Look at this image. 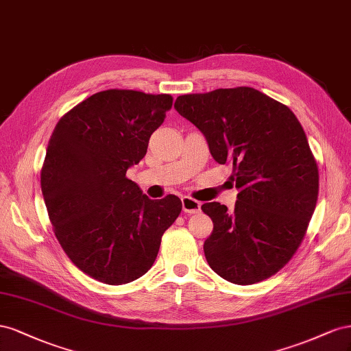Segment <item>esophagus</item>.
<instances>
[{
	"label": "esophagus",
	"instance_id": "34e87169",
	"mask_svg": "<svg viewBox=\"0 0 351 351\" xmlns=\"http://www.w3.org/2000/svg\"><path fill=\"white\" fill-rule=\"evenodd\" d=\"M199 207H202V204H199V202H197V199L191 197H182V210L185 213H189V215L198 213Z\"/></svg>",
	"mask_w": 351,
	"mask_h": 351
}]
</instances>
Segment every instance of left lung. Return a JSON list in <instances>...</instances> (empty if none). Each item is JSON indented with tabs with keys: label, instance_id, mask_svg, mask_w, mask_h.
<instances>
[{
	"label": "left lung",
	"instance_id": "1",
	"mask_svg": "<svg viewBox=\"0 0 351 351\" xmlns=\"http://www.w3.org/2000/svg\"><path fill=\"white\" fill-rule=\"evenodd\" d=\"M176 112L195 125L219 165H232V212L202 206L213 220L208 266L226 281L252 285L281 270L302 244L319 191L316 160L295 114L254 88L179 95Z\"/></svg>",
	"mask_w": 351,
	"mask_h": 351
}]
</instances>
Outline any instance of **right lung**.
<instances>
[{"label":"right lung","mask_w":351,"mask_h":351,"mask_svg":"<svg viewBox=\"0 0 351 351\" xmlns=\"http://www.w3.org/2000/svg\"><path fill=\"white\" fill-rule=\"evenodd\" d=\"M172 103L169 94L107 89L67 112L49 138L41 170L49 220L67 257L99 282L147 274L181 213L176 195L149 199L126 178Z\"/></svg>","instance_id":"add662e5"}]
</instances>
